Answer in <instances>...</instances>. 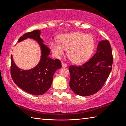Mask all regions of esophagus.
Returning a JSON list of instances; mask_svg holds the SVG:
<instances>
[{
	"instance_id": "esophagus-1",
	"label": "esophagus",
	"mask_w": 126,
	"mask_h": 126,
	"mask_svg": "<svg viewBox=\"0 0 126 126\" xmlns=\"http://www.w3.org/2000/svg\"><path fill=\"white\" fill-rule=\"evenodd\" d=\"M62 67H67V64L65 63L62 62Z\"/></svg>"
}]
</instances>
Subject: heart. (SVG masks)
<instances>
[{
    "label": "heart",
    "instance_id": "heart-1",
    "mask_svg": "<svg viewBox=\"0 0 126 126\" xmlns=\"http://www.w3.org/2000/svg\"><path fill=\"white\" fill-rule=\"evenodd\" d=\"M59 42H52L50 47L55 56L61 58L66 49L73 62L82 63L91 57L94 48V41L91 35L81 32L66 34L61 36Z\"/></svg>",
    "mask_w": 126,
    "mask_h": 126
}]
</instances>
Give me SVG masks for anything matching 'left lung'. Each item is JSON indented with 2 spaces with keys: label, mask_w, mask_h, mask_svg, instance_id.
Wrapping results in <instances>:
<instances>
[{
  "label": "left lung",
  "mask_w": 126,
  "mask_h": 126,
  "mask_svg": "<svg viewBox=\"0 0 126 126\" xmlns=\"http://www.w3.org/2000/svg\"><path fill=\"white\" fill-rule=\"evenodd\" d=\"M113 55L107 40L98 44L97 52L90 60L80 66L71 65L70 88L76 94L88 96L99 91L111 72Z\"/></svg>",
  "instance_id": "obj_1"
}]
</instances>
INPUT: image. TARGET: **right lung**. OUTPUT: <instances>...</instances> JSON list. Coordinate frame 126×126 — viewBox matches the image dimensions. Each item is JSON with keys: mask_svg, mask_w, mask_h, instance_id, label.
I'll use <instances>...</instances> for the list:
<instances>
[{"mask_svg": "<svg viewBox=\"0 0 126 126\" xmlns=\"http://www.w3.org/2000/svg\"><path fill=\"white\" fill-rule=\"evenodd\" d=\"M40 35V31L36 30L24 34L18 40L20 42L29 38L38 42L41 49V58L34 68L29 70L20 69L14 63L11 55L10 74L13 80L20 88L33 95L46 93L52 85L55 72L62 67L59 59H53L48 57L50 49L43 43Z\"/></svg>", "mask_w": 126, "mask_h": 126, "instance_id": "obj_1", "label": "right lung"}]
</instances>
